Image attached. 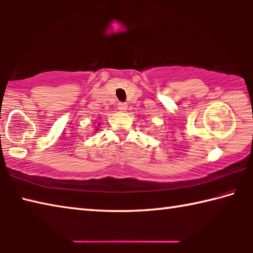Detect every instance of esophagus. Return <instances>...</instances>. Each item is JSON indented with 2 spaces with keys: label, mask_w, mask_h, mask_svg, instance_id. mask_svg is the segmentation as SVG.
Instances as JSON below:
<instances>
[{
  "label": "esophagus",
  "mask_w": 253,
  "mask_h": 253,
  "mask_svg": "<svg viewBox=\"0 0 253 253\" xmlns=\"http://www.w3.org/2000/svg\"><path fill=\"white\" fill-rule=\"evenodd\" d=\"M127 104L126 102H119L118 104V109L121 111H126L127 110Z\"/></svg>",
  "instance_id": "34e87169"
}]
</instances>
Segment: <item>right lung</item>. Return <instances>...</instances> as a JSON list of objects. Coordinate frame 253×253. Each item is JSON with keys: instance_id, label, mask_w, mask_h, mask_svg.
Instances as JSON below:
<instances>
[{"instance_id": "right-lung-1", "label": "right lung", "mask_w": 253, "mask_h": 253, "mask_svg": "<svg viewBox=\"0 0 253 253\" xmlns=\"http://www.w3.org/2000/svg\"><path fill=\"white\" fill-rule=\"evenodd\" d=\"M99 125H100V124H99ZM96 128H97V127H96ZM97 130H98V129H97Z\"/></svg>"}]
</instances>
